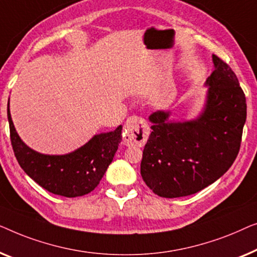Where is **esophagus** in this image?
<instances>
[{"mask_svg":"<svg viewBox=\"0 0 257 257\" xmlns=\"http://www.w3.org/2000/svg\"><path fill=\"white\" fill-rule=\"evenodd\" d=\"M149 134L150 128L143 118L130 116L125 122L123 139L127 143L142 147L146 144Z\"/></svg>","mask_w":257,"mask_h":257,"instance_id":"obj_1","label":"esophagus"}]
</instances>
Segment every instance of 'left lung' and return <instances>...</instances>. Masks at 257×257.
Instances as JSON below:
<instances>
[{
  "mask_svg": "<svg viewBox=\"0 0 257 257\" xmlns=\"http://www.w3.org/2000/svg\"><path fill=\"white\" fill-rule=\"evenodd\" d=\"M214 71L201 111L192 120H173L170 110L149 116L153 123L141 162V176L154 193L179 198L199 192L226 173L240 150L247 103L236 75L212 56Z\"/></svg>",
  "mask_w": 257,
  "mask_h": 257,
  "instance_id": "obj_1",
  "label": "left lung"
}]
</instances>
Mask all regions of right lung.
<instances>
[{
  "instance_id": "right-lung-1",
  "label": "right lung",
  "mask_w": 257,
  "mask_h": 257,
  "mask_svg": "<svg viewBox=\"0 0 257 257\" xmlns=\"http://www.w3.org/2000/svg\"><path fill=\"white\" fill-rule=\"evenodd\" d=\"M10 140L24 172L43 189L58 196L74 198L95 189L113 161L122 141V125L94 135L87 143L65 155H45L28 147L17 134L8 102Z\"/></svg>"
}]
</instances>
